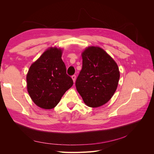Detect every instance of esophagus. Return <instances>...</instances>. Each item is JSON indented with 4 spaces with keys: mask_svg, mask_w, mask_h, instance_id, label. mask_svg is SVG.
Segmentation results:
<instances>
[{
    "mask_svg": "<svg viewBox=\"0 0 154 154\" xmlns=\"http://www.w3.org/2000/svg\"><path fill=\"white\" fill-rule=\"evenodd\" d=\"M71 78H72V79L73 82H75V81H76V76H75V75H72V76H71Z\"/></svg>",
    "mask_w": 154,
    "mask_h": 154,
    "instance_id": "34e87169",
    "label": "esophagus"
}]
</instances>
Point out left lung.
<instances>
[{"instance_id":"8db88e82","label":"left lung","mask_w":154,"mask_h":154,"mask_svg":"<svg viewBox=\"0 0 154 154\" xmlns=\"http://www.w3.org/2000/svg\"><path fill=\"white\" fill-rule=\"evenodd\" d=\"M82 69L76 82V90L88 106L106 103L117 89L120 73L118 64L98 46H89L82 53Z\"/></svg>"}]
</instances>
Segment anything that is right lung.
I'll list each match as a JSON object with an SVG mask.
<instances>
[{
  "label": "right lung",
  "instance_id": "obj_1",
  "mask_svg": "<svg viewBox=\"0 0 154 154\" xmlns=\"http://www.w3.org/2000/svg\"><path fill=\"white\" fill-rule=\"evenodd\" d=\"M63 49L50 47L32 63L27 73V90L34 103L52 109L73 85L62 59Z\"/></svg>",
  "mask_w": 154,
  "mask_h": 154
}]
</instances>
